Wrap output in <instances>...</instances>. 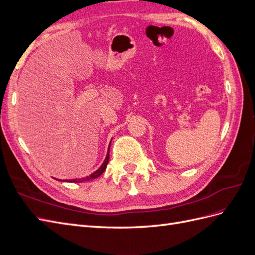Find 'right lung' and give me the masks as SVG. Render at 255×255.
Listing matches in <instances>:
<instances>
[{"instance_id": "right-lung-1", "label": "right lung", "mask_w": 255, "mask_h": 255, "mask_svg": "<svg viewBox=\"0 0 255 255\" xmlns=\"http://www.w3.org/2000/svg\"><path fill=\"white\" fill-rule=\"evenodd\" d=\"M110 148H111V143H110V146H109V151H107V154H106V157L103 161V164L101 165V167H100L98 170H96L94 173H91L89 176H86V177H83V179H73V180H65L64 182H73V183H81V182H84V181H89V180H94V179H97V177H99L100 175H101L104 171L105 169L107 167V164H109V160H110Z\"/></svg>"}]
</instances>
